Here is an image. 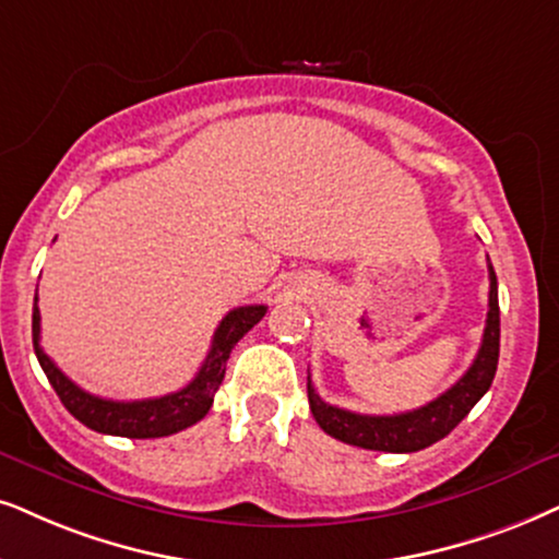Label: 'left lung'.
<instances>
[{"mask_svg":"<svg viewBox=\"0 0 559 559\" xmlns=\"http://www.w3.org/2000/svg\"><path fill=\"white\" fill-rule=\"evenodd\" d=\"M487 271H490V304H487L490 309H487L483 345H479L475 361H472L467 373L451 390L443 392L441 397L400 415H361L328 405L314 392L312 379L307 377L309 407H312L314 420L320 423L324 433L343 443H350V447L390 451V454H409V451H420L430 447V443L441 441L443 436H449L459 423L467 418L469 409L490 390L498 369L500 307L498 278L490 260H487Z\"/></svg>","mask_w":559,"mask_h":559,"instance_id":"left-lung-1","label":"left lung"}]
</instances>
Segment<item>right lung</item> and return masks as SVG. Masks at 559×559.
I'll return each mask as SVG.
<instances>
[{
  "instance_id": "1",
  "label": "right lung",
  "mask_w": 559,
  "mask_h": 559,
  "mask_svg": "<svg viewBox=\"0 0 559 559\" xmlns=\"http://www.w3.org/2000/svg\"><path fill=\"white\" fill-rule=\"evenodd\" d=\"M267 312L265 304H250V307H237L218 322L211 341V350L198 369L195 379L182 390L165 394V397L118 402L105 400L97 394L84 392L72 379L56 366L40 348V312L38 296L33 304V348L38 364L59 394L63 407L74 415L84 426L97 430V433L123 436V438H162L173 436L178 430L195 426L198 420L206 418L214 405V394L222 386L224 373H227L229 353Z\"/></svg>"
}]
</instances>
